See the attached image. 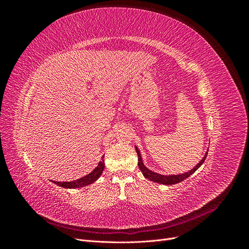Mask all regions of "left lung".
<instances>
[{"label":"left lung","instance_id":"8db88e82","mask_svg":"<svg viewBox=\"0 0 249 249\" xmlns=\"http://www.w3.org/2000/svg\"><path fill=\"white\" fill-rule=\"evenodd\" d=\"M135 148H136V153H137V155H138V167H139V169L141 170V172L143 173V176H144L147 179L152 180V182L163 184V185H175V184L180 183V182H182V180L186 179L187 178H189V177L192 175V173H194L195 171H196V170L201 166L202 163L205 162L206 158H207V155H208V153H206V155L203 156V158L200 160V162H199L193 169H191L190 171L182 173V175L163 176V175H160V173L154 172V171H152V170H149L148 168H146V167L144 166V164H143V162H142V158H141V155H140V152H139L138 147L135 146Z\"/></svg>","mask_w":249,"mask_h":249}]
</instances>
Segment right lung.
I'll list each match as a JSON object with an SVG mask.
<instances>
[{"mask_svg":"<svg viewBox=\"0 0 249 249\" xmlns=\"http://www.w3.org/2000/svg\"><path fill=\"white\" fill-rule=\"evenodd\" d=\"M104 168H105V162L103 160V161H101L99 163V165H97V166L91 172L89 173V175L83 177V178H81L79 179L71 180V182H56V180H53V183L60 186V187L69 188V189H74V188L85 187L87 185H90V184L94 183L95 180L102 176V173L104 171Z\"/></svg>","mask_w":249,"mask_h":249,"instance_id":"add662e5","label":"right lung"}]
</instances>
